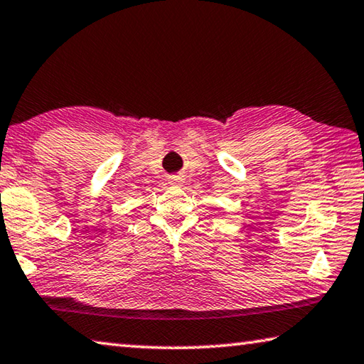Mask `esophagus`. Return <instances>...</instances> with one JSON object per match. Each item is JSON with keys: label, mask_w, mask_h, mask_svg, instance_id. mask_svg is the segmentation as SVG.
Segmentation results:
<instances>
[{"label": "esophagus", "mask_w": 364, "mask_h": 364, "mask_svg": "<svg viewBox=\"0 0 364 364\" xmlns=\"http://www.w3.org/2000/svg\"><path fill=\"white\" fill-rule=\"evenodd\" d=\"M168 183L176 184V186H180V184L183 183V178H181L180 175H170V176H168Z\"/></svg>", "instance_id": "34e87169"}]
</instances>
